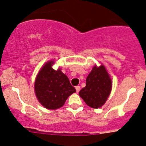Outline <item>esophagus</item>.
Returning a JSON list of instances; mask_svg holds the SVG:
<instances>
[{
    "label": "esophagus",
    "mask_w": 146,
    "mask_h": 146,
    "mask_svg": "<svg viewBox=\"0 0 146 146\" xmlns=\"http://www.w3.org/2000/svg\"><path fill=\"white\" fill-rule=\"evenodd\" d=\"M76 92L78 93L80 92V86H76Z\"/></svg>",
    "instance_id": "esophagus-1"
}]
</instances>
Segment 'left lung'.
Masks as SVG:
<instances>
[{"instance_id":"left-lung-1","label":"left lung","mask_w":146,"mask_h":146,"mask_svg":"<svg viewBox=\"0 0 146 146\" xmlns=\"http://www.w3.org/2000/svg\"><path fill=\"white\" fill-rule=\"evenodd\" d=\"M112 80L104 65L94 66L86 79V86L79 95L87 106L93 108L102 106L109 96Z\"/></svg>"}]
</instances>
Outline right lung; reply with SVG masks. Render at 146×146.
I'll return each mask as SVG.
<instances>
[{"mask_svg":"<svg viewBox=\"0 0 146 146\" xmlns=\"http://www.w3.org/2000/svg\"><path fill=\"white\" fill-rule=\"evenodd\" d=\"M54 61H49L40 70L35 80L36 97L45 108L56 110L65 104L68 97L76 90L60 68H52Z\"/></svg>","mask_w":146,"mask_h":146,"instance_id":"1","label":"right lung"}]
</instances>
